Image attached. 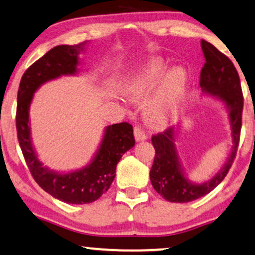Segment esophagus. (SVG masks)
Masks as SVG:
<instances>
[{
	"label": "esophagus",
	"mask_w": 255,
	"mask_h": 255,
	"mask_svg": "<svg viewBox=\"0 0 255 255\" xmlns=\"http://www.w3.org/2000/svg\"><path fill=\"white\" fill-rule=\"evenodd\" d=\"M134 137L136 142H140V141H144L147 140V134L141 129L140 127H135L134 128Z\"/></svg>",
	"instance_id": "34e87169"
}]
</instances>
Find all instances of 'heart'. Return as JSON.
I'll use <instances>...</instances> for the list:
<instances>
[{"instance_id": "b5f03b06", "label": "heart", "mask_w": 255, "mask_h": 255, "mask_svg": "<svg viewBox=\"0 0 255 255\" xmlns=\"http://www.w3.org/2000/svg\"><path fill=\"white\" fill-rule=\"evenodd\" d=\"M188 86V74L182 67L169 69L161 57H151L131 70L124 81L122 90L133 102H144L146 121L154 128H165L179 112Z\"/></svg>"}]
</instances>
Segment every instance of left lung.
<instances>
[{
  "instance_id": "left-lung-1",
  "label": "left lung",
  "mask_w": 255,
  "mask_h": 255,
  "mask_svg": "<svg viewBox=\"0 0 255 255\" xmlns=\"http://www.w3.org/2000/svg\"><path fill=\"white\" fill-rule=\"evenodd\" d=\"M201 49L205 64L200 74V87L204 96H212L220 101L227 111L232 147L227 160L213 178L195 182L187 175L176 149L179 126L154 135L151 142L155 148V157L149 173L150 182L154 189L169 202H189L213 191L227 175L239 144L244 107L239 74L232 61L213 44L202 40Z\"/></svg>"
}]
</instances>
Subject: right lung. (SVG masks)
Here are the masks:
<instances>
[{
	"mask_svg": "<svg viewBox=\"0 0 255 255\" xmlns=\"http://www.w3.org/2000/svg\"><path fill=\"white\" fill-rule=\"evenodd\" d=\"M89 42L76 46H56L31 64L22 76L17 93L16 129L22 153L35 181L43 191L67 204H90L108 191L122 155L134 147L133 127L127 122L107 126L101 142L88 165L82 168L57 172L43 166L31 140L29 111L34 94L46 82L80 73V54Z\"/></svg>",
	"mask_w": 255,
	"mask_h": 255,
	"instance_id": "obj_1",
	"label": "right lung"
}]
</instances>
